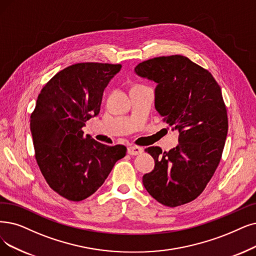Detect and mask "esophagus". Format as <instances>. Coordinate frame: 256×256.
Here are the masks:
<instances>
[{"label": "esophagus", "mask_w": 256, "mask_h": 256, "mask_svg": "<svg viewBox=\"0 0 256 256\" xmlns=\"http://www.w3.org/2000/svg\"><path fill=\"white\" fill-rule=\"evenodd\" d=\"M142 152V148L138 146H130L128 148V153L130 156H138Z\"/></svg>", "instance_id": "esophagus-1"}]
</instances>
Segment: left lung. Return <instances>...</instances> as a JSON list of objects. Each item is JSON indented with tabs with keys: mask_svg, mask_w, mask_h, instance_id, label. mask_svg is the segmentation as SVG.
I'll return each mask as SVG.
<instances>
[{
	"mask_svg": "<svg viewBox=\"0 0 256 256\" xmlns=\"http://www.w3.org/2000/svg\"><path fill=\"white\" fill-rule=\"evenodd\" d=\"M136 72L158 83L156 108L180 132L170 151L145 149L156 166L142 184L162 205L182 206L204 191L222 158L228 116L220 87L207 69L180 54L144 60Z\"/></svg>",
	"mask_w": 256,
	"mask_h": 256,
	"instance_id": "1",
	"label": "left lung"
}]
</instances>
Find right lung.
Segmentation results:
<instances>
[{"label": "right lung", "mask_w": 256, "mask_h": 256, "mask_svg": "<svg viewBox=\"0 0 256 256\" xmlns=\"http://www.w3.org/2000/svg\"><path fill=\"white\" fill-rule=\"evenodd\" d=\"M120 68L74 64L51 78L38 96L30 116L34 156L49 187L68 200L89 198L126 156L125 146L100 144L83 131L85 122L98 114L104 89Z\"/></svg>", "instance_id": "add662e5"}]
</instances>
